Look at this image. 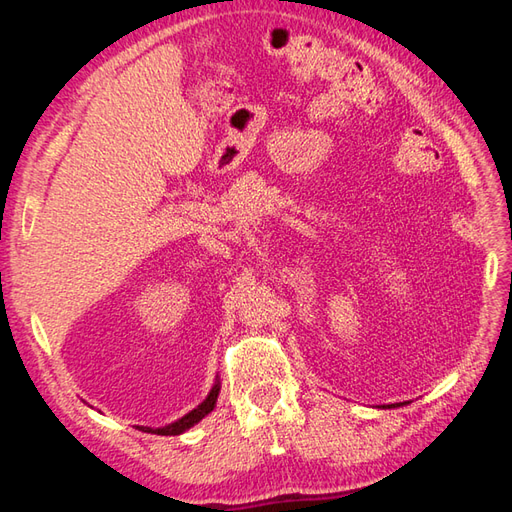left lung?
<instances>
[{
	"mask_svg": "<svg viewBox=\"0 0 512 512\" xmlns=\"http://www.w3.org/2000/svg\"><path fill=\"white\" fill-rule=\"evenodd\" d=\"M402 405H407V402H396V405H389V407H402Z\"/></svg>",
	"mask_w": 512,
	"mask_h": 512,
	"instance_id": "1",
	"label": "left lung"
}]
</instances>
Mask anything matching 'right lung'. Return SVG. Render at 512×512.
<instances>
[{"label": "right lung", "instance_id": "right-lung-1", "mask_svg": "<svg viewBox=\"0 0 512 512\" xmlns=\"http://www.w3.org/2000/svg\"><path fill=\"white\" fill-rule=\"evenodd\" d=\"M217 396H220V380H215V385L211 387L209 396H206L198 407L191 409L189 413H184L182 418H178L176 422L165 424V427H158V429H151V427H138V431H145V433H156V436H180V433L189 431L193 424H198L204 416H209V413L215 409V402Z\"/></svg>", "mask_w": 512, "mask_h": 512}]
</instances>
